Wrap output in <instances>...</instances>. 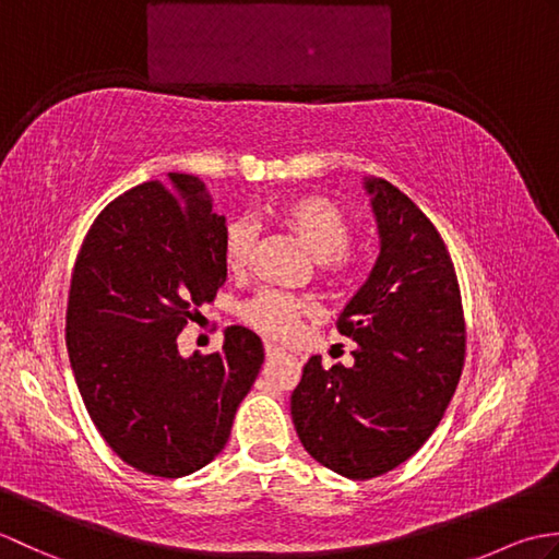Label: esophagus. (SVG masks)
Returning a JSON list of instances; mask_svg holds the SVG:
<instances>
[{
    "label": "esophagus",
    "mask_w": 559,
    "mask_h": 559,
    "mask_svg": "<svg viewBox=\"0 0 559 559\" xmlns=\"http://www.w3.org/2000/svg\"><path fill=\"white\" fill-rule=\"evenodd\" d=\"M281 355H286V350L273 346V343H266V360H276V358H281Z\"/></svg>",
    "instance_id": "34e87169"
}]
</instances>
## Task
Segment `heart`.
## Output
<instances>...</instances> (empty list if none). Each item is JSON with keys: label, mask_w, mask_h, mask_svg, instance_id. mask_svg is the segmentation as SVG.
<instances>
[{"label": "heart", "mask_w": 559, "mask_h": 559, "mask_svg": "<svg viewBox=\"0 0 559 559\" xmlns=\"http://www.w3.org/2000/svg\"><path fill=\"white\" fill-rule=\"evenodd\" d=\"M276 218L307 247L317 261V269L329 281L341 283L348 278L353 257L348 242L353 225L334 201L319 194H302L283 201ZM257 242V228L252 223L237 221L223 237V259L233 273H242L252 261ZM319 314V305L307 295H290L278 290H264L242 307L245 322L269 338L288 341L300 334L307 319Z\"/></svg>", "instance_id": "heart-1"}]
</instances>
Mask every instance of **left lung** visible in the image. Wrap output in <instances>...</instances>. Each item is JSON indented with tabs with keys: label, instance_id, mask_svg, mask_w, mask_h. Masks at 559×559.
Wrapping results in <instances>:
<instances>
[{
	"label": "left lung",
	"instance_id": "8db88e82",
	"mask_svg": "<svg viewBox=\"0 0 559 559\" xmlns=\"http://www.w3.org/2000/svg\"><path fill=\"white\" fill-rule=\"evenodd\" d=\"M379 230L370 276L343 307L353 367L307 360L290 415L307 454L350 480L401 466L435 432L466 355L461 290L432 221L386 180L365 177Z\"/></svg>",
	"mask_w": 559,
	"mask_h": 559
}]
</instances>
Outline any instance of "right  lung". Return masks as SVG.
<instances>
[{
    "label": "right lung",
    "instance_id": "1",
    "mask_svg": "<svg viewBox=\"0 0 559 559\" xmlns=\"http://www.w3.org/2000/svg\"><path fill=\"white\" fill-rule=\"evenodd\" d=\"M225 230L204 182L168 173L100 211L71 273L67 350L81 399L115 454L148 476L182 478L216 459L264 362L245 326L225 329L218 353L177 348L225 283Z\"/></svg>",
    "mask_w": 559,
    "mask_h": 559
}]
</instances>
